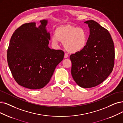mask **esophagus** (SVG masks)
Segmentation results:
<instances>
[{
    "label": "esophagus",
    "mask_w": 123,
    "mask_h": 123,
    "mask_svg": "<svg viewBox=\"0 0 123 123\" xmlns=\"http://www.w3.org/2000/svg\"><path fill=\"white\" fill-rule=\"evenodd\" d=\"M68 54H67V53H65V55H64V57L65 58H68Z\"/></svg>",
    "instance_id": "obj_1"
}]
</instances>
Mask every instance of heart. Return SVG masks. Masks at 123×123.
Segmentation results:
<instances>
[{"label":"heart","instance_id":"heart-1","mask_svg":"<svg viewBox=\"0 0 123 123\" xmlns=\"http://www.w3.org/2000/svg\"><path fill=\"white\" fill-rule=\"evenodd\" d=\"M55 32L51 37L52 43L55 46L62 41L66 49L73 53L82 51L86 46L88 35L83 28L62 26L57 28Z\"/></svg>","mask_w":123,"mask_h":123}]
</instances>
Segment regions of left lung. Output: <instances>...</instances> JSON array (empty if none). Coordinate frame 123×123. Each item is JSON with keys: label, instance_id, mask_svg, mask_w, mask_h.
Masks as SVG:
<instances>
[{"label": "left lung", "instance_id": "left-lung-1", "mask_svg": "<svg viewBox=\"0 0 123 123\" xmlns=\"http://www.w3.org/2000/svg\"><path fill=\"white\" fill-rule=\"evenodd\" d=\"M89 28L86 46L71 55V74L78 85L84 88L95 87L104 82L114 66L115 47L106 29L93 20L84 22Z\"/></svg>", "mask_w": 123, "mask_h": 123}]
</instances>
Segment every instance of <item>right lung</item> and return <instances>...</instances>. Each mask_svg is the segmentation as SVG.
<instances>
[{
  "label": "right lung",
  "instance_id": "obj_1",
  "mask_svg": "<svg viewBox=\"0 0 123 123\" xmlns=\"http://www.w3.org/2000/svg\"><path fill=\"white\" fill-rule=\"evenodd\" d=\"M24 24L14 31L7 53V62L18 84L30 89L43 88L49 82L56 67L64 57L61 50L48 47L50 33L47 19Z\"/></svg>",
  "mask_w": 123,
  "mask_h": 123
}]
</instances>
